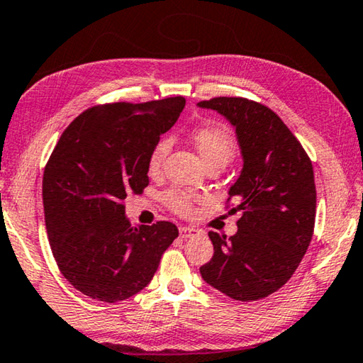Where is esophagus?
I'll return each mask as SVG.
<instances>
[{"label":"esophagus","instance_id":"esophagus-1","mask_svg":"<svg viewBox=\"0 0 363 363\" xmlns=\"http://www.w3.org/2000/svg\"><path fill=\"white\" fill-rule=\"evenodd\" d=\"M193 235H198V230L193 227H180V237L182 238H189Z\"/></svg>","mask_w":363,"mask_h":363}]
</instances>
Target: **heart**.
<instances>
[{"label":"heart","instance_id":"heart-1","mask_svg":"<svg viewBox=\"0 0 363 363\" xmlns=\"http://www.w3.org/2000/svg\"><path fill=\"white\" fill-rule=\"evenodd\" d=\"M193 143L196 149L199 150L201 157L208 165L211 164H220L227 165L237 150V139L233 131L225 123L220 121H211V123L201 125L194 128L191 133ZM172 139L170 138H160L154 147L150 149L147 157V172L150 175H157L162 170L164 160L167 154L170 152ZM165 204L174 211V213L180 216H189L193 213L194 204L199 199L198 194L188 189L174 188L165 193Z\"/></svg>","mask_w":363,"mask_h":363}]
</instances>
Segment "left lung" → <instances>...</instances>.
Masks as SVG:
<instances>
[{"label": "left lung", "mask_w": 363, "mask_h": 363, "mask_svg": "<svg viewBox=\"0 0 363 363\" xmlns=\"http://www.w3.org/2000/svg\"><path fill=\"white\" fill-rule=\"evenodd\" d=\"M235 126L243 170L225 208L242 213L235 235L209 232L214 256L199 267L209 286L238 302L279 291L297 269L313 237L316 188L302 144L266 105L243 97L201 100ZM237 200V203H232Z\"/></svg>", "instance_id": "left-lung-1"}]
</instances>
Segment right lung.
I'll list each match as a JSON object with an SVG mask.
<instances>
[{"instance_id":"obj_1","label":"right lung","mask_w":363,"mask_h":363,"mask_svg":"<svg viewBox=\"0 0 363 363\" xmlns=\"http://www.w3.org/2000/svg\"><path fill=\"white\" fill-rule=\"evenodd\" d=\"M183 107L182 96L94 105L50 155L42 183L48 242L61 274L87 297L116 303L143 291L178 237L167 220L131 227L125 199L149 185L150 149Z\"/></svg>"}]
</instances>
